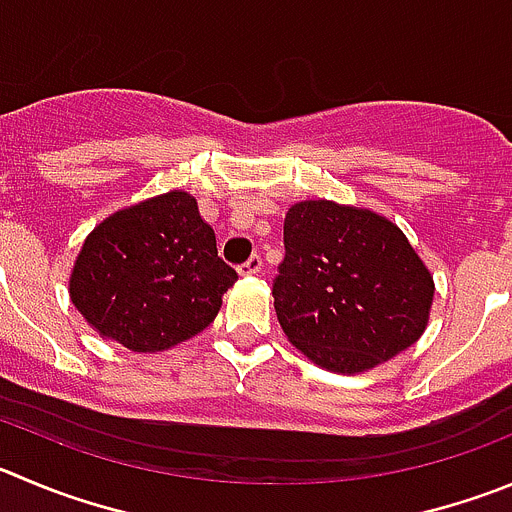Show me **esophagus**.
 <instances>
[{
	"instance_id": "obj_1",
	"label": "esophagus",
	"mask_w": 512,
	"mask_h": 512,
	"mask_svg": "<svg viewBox=\"0 0 512 512\" xmlns=\"http://www.w3.org/2000/svg\"><path fill=\"white\" fill-rule=\"evenodd\" d=\"M261 266H264L261 256H251V259H248L246 264L238 266V274H241V276H256L261 271Z\"/></svg>"
}]
</instances>
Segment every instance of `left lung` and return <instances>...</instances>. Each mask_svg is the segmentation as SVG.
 <instances>
[{
	"mask_svg": "<svg viewBox=\"0 0 512 512\" xmlns=\"http://www.w3.org/2000/svg\"><path fill=\"white\" fill-rule=\"evenodd\" d=\"M284 243L274 309L286 339L316 367L364 374L425 334L435 279L387 216L299 201L286 213Z\"/></svg>",
	"mask_w": 512,
	"mask_h": 512,
	"instance_id": "left-lung-1",
	"label": "left lung"
}]
</instances>
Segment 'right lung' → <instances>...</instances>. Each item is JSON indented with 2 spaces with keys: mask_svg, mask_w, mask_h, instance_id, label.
Here are the masks:
<instances>
[{
  "mask_svg": "<svg viewBox=\"0 0 512 512\" xmlns=\"http://www.w3.org/2000/svg\"><path fill=\"white\" fill-rule=\"evenodd\" d=\"M238 281L196 196L168 191L97 223L70 271V301L107 342L158 354L201 334Z\"/></svg>",
  "mask_w": 512,
  "mask_h": 512,
  "instance_id": "1",
  "label": "right lung"
}]
</instances>
